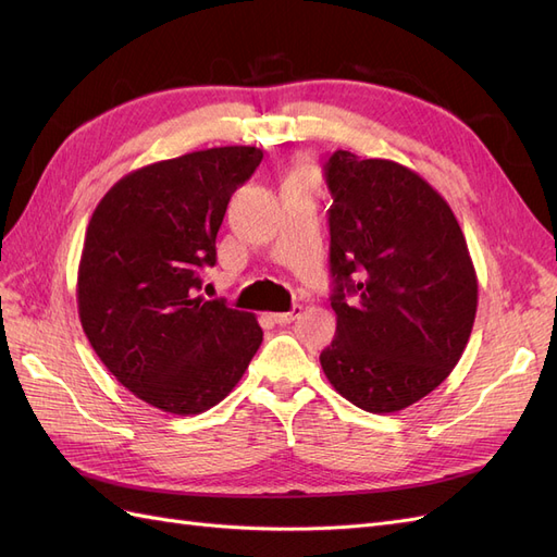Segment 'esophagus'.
Instances as JSON below:
<instances>
[{"label":"esophagus","instance_id":"esophagus-1","mask_svg":"<svg viewBox=\"0 0 557 557\" xmlns=\"http://www.w3.org/2000/svg\"><path fill=\"white\" fill-rule=\"evenodd\" d=\"M301 313V307H293L290 311H285V313H272V320L276 325H288V323H293V320L297 318Z\"/></svg>","mask_w":557,"mask_h":557}]
</instances>
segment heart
<instances>
[{
  "label": "heart",
  "instance_id": "1",
  "mask_svg": "<svg viewBox=\"0 0 557 557\" xmlns=\"http://www.w3.org/2000/svg\"><path fill=\"white\" fill-rule=\"evenodd\" d=\"M295 176H311V170H309V166H299V170L295 172Z\"/></svg>",
  "mask_w": 557,
  "mask_h": 557
}]
</instances>
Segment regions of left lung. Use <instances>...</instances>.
<instances>
[{"label":"left lung","mask_w":557,"mask_h":557,"mask_svg":"<svg viewBox=\"0 0 557 557\" xmlns=\"http://www.w3.org/2000/svg\"><path fill=\"white\" fill-rule=\"evenodd\" d=\"M325 181L336 334L320 364L350 404L395 413L462 358L479 305L474 262L448 201L409 166L334 150Z\"/></svg>","instance_id":"1"}]
</instances>
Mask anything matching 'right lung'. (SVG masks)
<instances>
[{"instance_id":"obj_1","label":"right lung","mask_w":557,"mask_h":557,"mask_svg":"<svg viewBox=\"0 0 557 557\" xmlns=\"http://www.w3.org/2000/svg\"><path fill=\"white\" fill-rule=\"evenodd\" d=\"M260 160L256 146H221L141 166L90 218L81 325L109 372L150 407L176 416L215 407L262 344L256 315L197 295L230 197Z\"/></svg>"}]
</instances>
